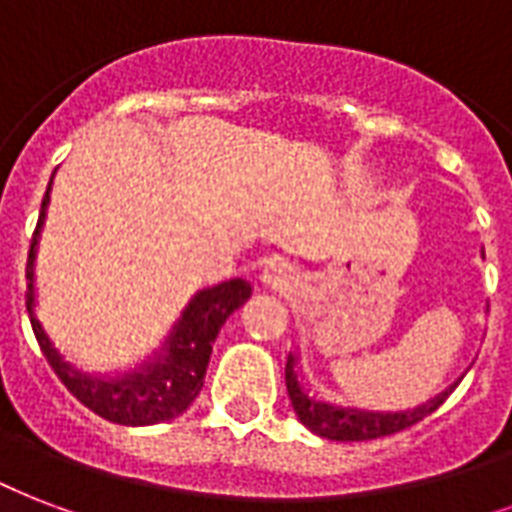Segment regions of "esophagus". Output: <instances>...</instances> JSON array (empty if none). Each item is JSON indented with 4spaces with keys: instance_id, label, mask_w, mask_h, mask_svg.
<instances>
[{
    "instance_id": "34e87169",
    "label": "esophagus",
    "mask_w": 512,
    "mask_h": 512,
    "mask_svg": "<svg viewBox=\"0 0 512 512\" xmlns=\"http://www.w3.org/2000/svg\"><path fill=\"white\" fill-rule=\"evenodd\" d=\"M261 280L272 288H288L294 280H297V270L283 259H272L267 267H264V275Z\"/></svg>"
}]
</instances>
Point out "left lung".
I'll use <instances>...</instances> for the list:
<instances>
[{
  "label": "left lung",
  "instance_id": "8db88e82",
  "mask_svg": "<svg viewBox=\"0 0 512 512\" xmlns=\"http://www.w3.org/2000/svg\"><path fill=\"white\" fill-rule=\"evenodd\" d=\"M286 388L294 413L302 424L318 437L326 440H375V437H386V434H397L407 426L424 421L426 416H432L437 407L443 405L451 391H445L440 397H434L429 405L418 407L413 413H361V410H348V407H332L326 402H318L307 394L305 388L299 386L297 372H294V356H288L286 361Z\"/></svg>",
  "mask_w": 512,
  "mask_h": 512
}]
</instances>
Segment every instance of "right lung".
<instances>
[{
  "instance_id": "obj_1",
  "label": "right lung",
  "mask_w": 512,
  "mask_h": 512,
  "mask_svg": "<svg viewBox=\"0 0 512 512\" xmlns=\"http://www.w3.org/2000/svg\"><path fill=\"white\" fill-rule=\"evenodd\" d=\"M51 191V186H48ZM48 191L42 197L40 221L34 226L32 245H29V261H26V280H29V297L26 310L32 313L34 302V253H37V237H40L45 207H48ZM251 299V286L245 280H229L221 286L199 291L194 302L180 318L178 329L172 332L167 343V356L145 370L126 375L118 380H94L72 370L67 361H61L51 340L42 332L40 321L32 315V329L40 343L45 359L59 375V380L78 397L96 416L107 418L113 424L124 426H148L161 424L169 418L180 416L205 383L207 361L213 353V343L218 329L224 326L229 315Z\"/></svg>"
}]
</instances>
